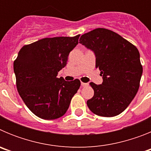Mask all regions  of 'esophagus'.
I'll return each instance as SVG.
<instances>
[{
	"label": "esophagus",
	"instance_id": "1",
	"mask_svg": "<svg viewBox=\"0 0 151 151\" xmlns=\"http://www.w3.org/2000/svg\"><path fill=\"white\" fill-rule=\"evenodd\" d=\"M81 85H82V87H86V86H88V83H85V82H81Z\"/></svg>",
	"mask_w": 151,
	"mask_h": 151
}]
</instances>
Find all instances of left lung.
<instances>
[{
    "label": "left lung",
    "instance_id": "8db88e82",
    "mask_svg": "<svg viewBox=\"0 0 151 151\" xmlns=\"http://www.w3.org/2000/svg\"><path fill=\"white\" fill-rule=\"evenodd\" d=\"M79 43L94 52L101 85L91 82L94 94L87 101L92 113L112 117L120 114L134 99L143 72L140 54L134 45L117 33L98 28L81 36Z\"/></svg>",
    "mask_w": 151,
    "mask_h": 151
}]
</instances>
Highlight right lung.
Instances as JSON below:
<instances>
[{
  "instance_id": "obj_1",
  "label": "right lung",
  "mask_w": 151,
  "mask_h": 151,
  "mask_svg": "<svg viewBox=\"0 0 151 151\" xmlns=\"http://www.w3.org/2000/svg\"><path fill=\"white\" fill-rule=\"evenodd\" d=\"M79 36L45 38L24 45L14 60L17 91L39 118L50 120L63 116L79 88L78 79L66 82L63 77L57 78Z\"/></svg>"
}]
</instances>
